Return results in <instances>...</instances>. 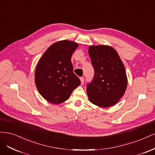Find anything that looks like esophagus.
<instances>
[{
    "instance_id": "esophagus-1",
    "label": "esophagus",
    "mask_w": 155,
    "mask_h": 155,
    "mask_svg": "<svg viewBox=\"0 0 155 155\" xmlns=\"http://www.w3.org/2000/svg\"><path fill=\"white\" fill-rule=\"evenodd\" d=\"M80 79H81V84H84V77H81V78H80Z\"/></svg>"
}]
</instances>
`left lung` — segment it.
<instances>
[{"mask_svg":"<svg viewBox=\"0 0 155 155\" xmlns=\"http://www.w3.org/2000/svg\"><path fill=\"white\" fill-rule=\"evenodd\" d=\"M88 53L94 70L92 81L87 84L89 101L102 107L113 106L126 90L127 78L124 64L111 46H91Z\"/></svg>","mask_w":155,"mask_h":155,"instance_id":"left-lung-1","label":"left lung"}]
</instances>
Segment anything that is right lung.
<instances>
[{"label":"right lung","instance_id":"right-lung-1","mask_svg":"<svg viewBox=\"0 0 155 155\" xmlns=\"http://www.w3.org/2000/svg\"><path fill=\"white\" fill-rule=\"evenodd\" d=\"M72 41H58L49 46L39 60L35 81L39 93L49 102L61 104L81 84L73 73L71 56L78 48Z\"/></svg>","mask_w":155,"mask_h":155}]
</instances>
